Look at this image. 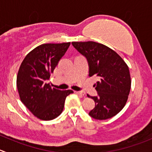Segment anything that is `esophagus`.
Returning <instances> with one entry per match:
<instances>
[{
    "mask_svg": "<svg viewBox=\"0 0 152 152\" xmlns=\"http://www.w3.org/2000/svg\"><path fill=\"white\" fill-rule=\"evenodd\" d=\"M75 92H76L77 94H79V96H85V93H84L83 91H75Z\"/></svg>",
    "mask_w": 152,
    "mask_h": 152,
    "instance_id": "esophagus-1",
    "label": "esophagus"
}]
</instances>
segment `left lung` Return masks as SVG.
Instances as JSON below:
<instances>
[{"label":"left lung","mask_w":152,"mask_h":152,"mask_svg":"<svg viewBox=\"0 0 152 152\" xmlns=\"http://www.w3.org/2000/svg\"><path fill=\"white\" fill-rule=\"evenodd\" d=\"M72 45L88 60L90 77L99 79L94 85L98 96H90L95 102V107L89 115L99 120L117 115L126 105L131 90L132 81L126 63L115 51L102 44L76 42Z\"/></svg>","instance_id":"8db88e82"}]
</instances>
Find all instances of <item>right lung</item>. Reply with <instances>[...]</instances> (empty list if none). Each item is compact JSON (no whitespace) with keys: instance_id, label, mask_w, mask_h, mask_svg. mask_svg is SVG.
I'll use <instances>...</instances> for the list:
<instances>
[{"instance_id":"add662e5","label":"right lung","mask_w":152,"mask_h":152,"mask_svg":"<svg viewBox=\"0 0 152 152\" xmlns=\"http://www.w3.org/2000/svg\"><path fill=\"white\" fill-rule=\"evenodd\" d=\"M70 42L44 44L29 52L22 61L17 76V88L23 104L42 120H52L64 109L65 99L72 90L52 88L50 79Z\"/></svg>"}]
</instances>
